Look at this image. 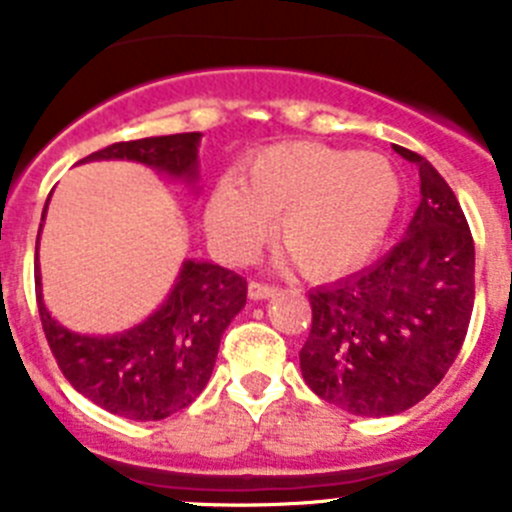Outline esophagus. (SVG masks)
Segmentation results:
<instances>
[{
	"label": "esophagus",
	"instance_id": "obj_1",
	"mask_svg": "<svg viewBox=\"0 0 512 512\" xmlns=\"http://www.w3.org/2000/svg\"><path fill=\"white\" fill-rule=\"evenodd\" d=\"M277 292H279V287L259 282V279H253V282L248 284V295H251V300H269V297H274Z\"/></svg>",
	"mask_w": 512,
	"mask_h": 512
}]
</instances>
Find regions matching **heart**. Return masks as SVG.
Returning <instances> with one entry per match:
<instances>
[{"label": "heart", "instance_id": "obj_1", "mask_svg": "<svg viewBox=\"0 0 512 512\" xmlns=\"http://www.w3.org/2000/svg\"><path fill=\"white\" fill-rule=\"evenodd\" d=\"M397 202L400 176L382 153L284 143L217 182L207 228L225 256L246 259L277 217V241L295 264L310 277H333L377 248Z\"/></svg>", "mask_w": 512, "mask_h": 512}]
</instances>
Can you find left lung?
Returning a JSON list of instances; mask_svg holds the SVG:
<instances>
[{
    "label": "left lung",
    "instance_id": "left-lung-1",
    "mask_svg": "<svg viewBox=\"0 0 512 512\" xmlns=\"http://www.w3.org/2000/svg\"><path fill=\"white\" fill-rule=\"evenodd\" d=\"M420 205L408 235L384 259L310 295L300 351L307 387L354 415L413 408L449 372L474 307V241L456 194L423 156Z\"/></svg>",
    "mask_w": 512,
    "mask_h": 512
}]
</instances>
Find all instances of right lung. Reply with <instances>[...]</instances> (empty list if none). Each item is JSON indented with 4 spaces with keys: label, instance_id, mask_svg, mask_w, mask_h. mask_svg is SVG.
Wrapping results in <instances>:
<instances>
[{
    "label": "right lung",
    "instance_id": "obj_1",
    "mask_svg": "<svg viewBox=\"0 0 512 512\" xmlns=\"http://www.w3.org/2000/svg\"><path fill=\"white\" fill-rule=\"evenodd\" d=\"M197 143L200 133L122 140L81 161L128 158L194 179ZM35 282L40 279L35 277ZM246 295L248 282L241 274L207 261H187L169 300L146 323L120 336L89 338L66 330L45 310L40 287L38 312L45 341L74 390L107 413L130 420H161L192 405L205 390L220 336L246 305Z\"/></svg>",
    "mask_w": 512,
    "mask_h": 512
}]
</instances>
